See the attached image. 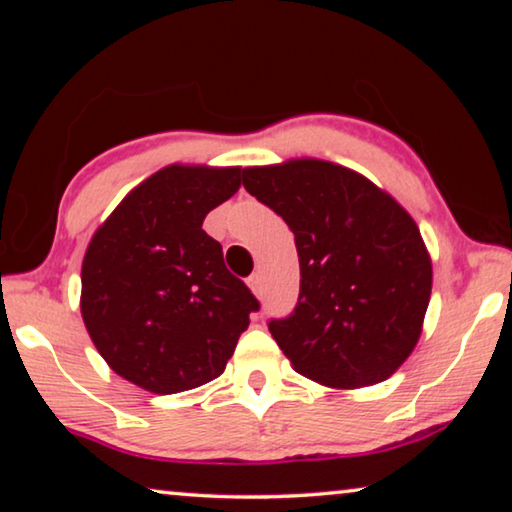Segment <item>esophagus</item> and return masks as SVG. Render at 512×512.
I'll return each instance as SVG.
<instances>
[{"mask_svg":"<svg viewBox=\"0 0 512 512\" xmlns=\"http://www.w3.org/2000/svg\"><path fill=\"white\" fill-rule=\"evenodd\" d=\"M248 287H250V291L255 293V296H262V291H264V282H262V275L259 273H255V275H250L248 277Z\"/></svg>","mask_w":512,"mask_h":512,"instance_id":"1","label":"esophagus"}]
</instances>
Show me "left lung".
<instances>
[{
	"label": "left lung",
	"mask_w": 512,
	"mask_h": 512,
	"mask_svg": "<svg viewBox=\"0 0 512 512\" xmlns=\"http://www.w3.org/2000/svg\"><path fill=\"white\" fill-rule=\"evenodd\" d=\"M244 187L296 235L298 305L268 323L291 368L329 388L391 377L418 345L431 298L413 216L366 176L318 158L246 167Z\"/></svg>",
	"instance_id": "1"
}]
</instances>
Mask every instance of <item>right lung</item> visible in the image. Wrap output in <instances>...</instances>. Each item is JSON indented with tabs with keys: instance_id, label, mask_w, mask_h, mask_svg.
I'll list each match as a JSON object with an SVG mask.
<instances>
[{
	"instance_id": "1",
	"label": "right lung",
	"mask_w": 512,
	"mask_h": 512,
	"mask_svg": "<svg viewBox=\"0 0 512 512\" xmlns=\"http://www.w3.org/2000/svg\"><path fill=\"white\" fill-rule=\"evenodd\" d=\"M241 187V167L169 164L124 196L81 268V316L108 366L171 395L223 375L257 298L223 264L205 216Z\"/></svg>"
}]
</instances>
